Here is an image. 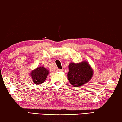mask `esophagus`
<instances>
[{
  "mask_svg": "<svg viewBox=\"0 0 122 122\" xmlns=\"http://www.w3.org/2000/svg\"><path fill=\"white\" fill-rule=\"evenodd\" d=\"M56 71H59V72L62 71H63V69H57L56 70Z\"/></svg>",
  "mask_w": 122,
  "mask_h": 122,
  "instance_id": "34e87169",
  "label": "esophagus"
}]
</instances>
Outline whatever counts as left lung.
Segmentation results:
<instances>
[{
    "label": "left lung",
    "instance_id": "8db88e82",
    "mask_svg": "<svg viewBox=\"0 0 122 122\" xmlns=\"http://www.w3.org/2000/svg\"><path fill=\"white\" fill-rule=\"evenodd\" d=\"M67 74L68 80L72 86H80L90 81L93 75V71L88 62L69 63Z\"/></svg>",
    "mask_w": 122,
    "mask_h": 122
}]
</instances>
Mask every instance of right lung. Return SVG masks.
Instances as JSON below:
<instances>
[{
    "label": "right lung",
    "instance_id": "1",
    "mask_svg": "<svg viewBox=\"0 0 122 122\" xmlns=\"http://www.w3.org/2000/svg\"><path fill=\"white\" fill-rule=\"evenodd\" d=\"M48 74L49 71L47 69L44 67H39L32 71L30 75L35 84H40L44 83Z\"/></svg>",
    "mask_w": 122,
    "mask_h": 122
}]
</instances>
